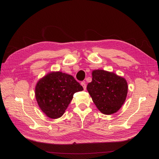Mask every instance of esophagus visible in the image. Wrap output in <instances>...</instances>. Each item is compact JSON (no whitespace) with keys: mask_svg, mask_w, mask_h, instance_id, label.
I'll return each instance as SVG.
<instances>
[{"mask_svg":"<svg viewBox=\"0 0 159 159\" xmlns=\"http://www.w3.org/2000/svg\"><path fill=\"white\" fill-rule=\"evenodd\" d=\"M80 84H81V85L83 86V89L85 90V89H86V84L85 83V82H81V83H80Z\"/></svg>","mask_w":159,"mask_h":159,"instance_id":"34e87169","label":"esophagus"}]
</instances>
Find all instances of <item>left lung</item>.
<instances>
[{
  "label": "left lung",
  "instance_id": "left-lung-1",
  "mask_svg": "<svg viewBox=\"0 0 159 159\" xmlns=\"http://www.w3.org/2000/svg\"><path fill=\"white\" fill-rule=\"evenodd\" d=\"M92 81L87 90L94 103L102 114H113L124 104L128 94V83L124 78L114 72L93 70Z\"/></svg>",
  "mask_w": 159,
  "mask_h": 159
}]
</instances>
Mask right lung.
Listing matches in <instances>:
<instances>
[{"label": "right lung", "mask_w": 159, "mask_h": 159, "mask_svg": "<svg viewBox=\"0 0 159 159\" xmlns=\"http://www.w3.org/2000/svg\"><path fill=\"white\" fill-rule=\"evenodd\" d=\"M83 90L71 75L51 71L38 80L35 97L41 111L48 117L57 119L64 114L74 94Z\"/></svg>", "instance_id": "add662e5"}]
</instances>
